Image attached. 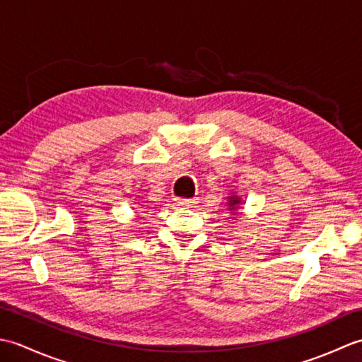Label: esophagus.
<instances>
[{"label":"esophagus","mask_w":362,"mask_h":362,"mask_svg":"<svg viewBox=\"0 0 362 362\" xmlns=\"http://www.w3.org/2000/svg\"><path fill=\"white\" fill-rule=\"evenodd\" d=\"M175 204L180 206H185V209H191V206H196L197 199H175Z\"/></svg>","instance_id":"obj_1"}]
</instances>
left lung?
<instances>
[{
	"mask_svg": "<svg viewBox=\"0 0 362 362\" xmlns=\"http://www.w3.org/2000/svg\"><path fill=\"white\" fill-rule=\"evenodd\" d=\"M226 205H227V210L232 213V216L235 218V216H238V209H241L243 206V201L238 194H230V196H227Z\"/></svg>",
	"mask_w": 362,
	"mask_h": 362,
	"instance_id": "1",
	"label": "left lung"
}]
</instances>
